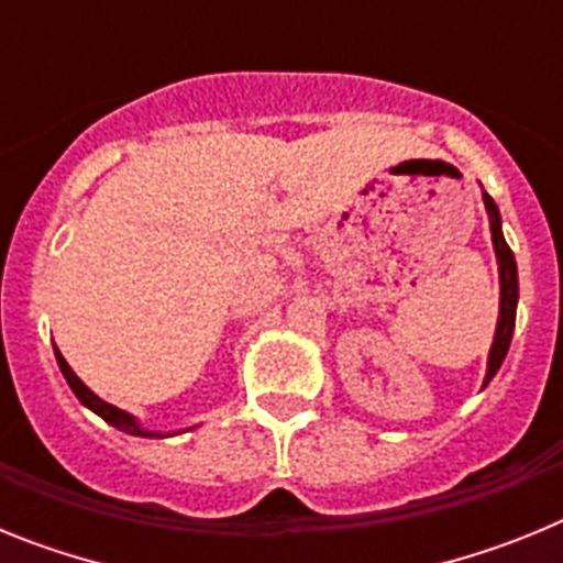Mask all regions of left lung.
I'll return each mask as SVG.
<instances>
[{"label":"left lung","mask_w":563,"mask_h":563,"mask_svg":"<svg viewBox=\"0 0 563 563\" xmlns=\"http://www.w3.org/2000/svg\"><path fill=\"white\" fill-rule=\"evenodd\" d=\"M485 208L490 217V233H494L496 258H499V278H501V307H499V324H496L494 346H490V357H487V375L485 386L494 380L499 372L501 361H505L507 350H510V338H514L516 327V301H519V273H516L514 251L507 247L505 236H501V217L496 202L490 200V194H485Z\"/></svg>","instance_id":"1"}]
</instances>
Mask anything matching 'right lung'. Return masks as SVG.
I'll return each instance as SVG.
<instances>
[{"mask_svg":"<svg viewBox=\"0 0 563 563\" xmlns=\"http://www.w3.org/2000/svg\"><path fill=\"white\" fill-rule=\"evenodd\" d=\"M56 361H58V369H62V375L67 377L69 389L76 391L78 400H81L84 406H87V409L96 411L98 417H103V420H107L109 426H114V429H121V431H126V434H134V437H163V434H154V431H143L141 426L134 422L132 415H126V411H121V409H114L112 402H107V400H101V397L92 395V391H89L87 386H84V383L78 380L76 372L69 369L67 361H64L62 352H58V350H56Z\"/></svg>","mask_w":563,"mask_h":563,"instance_id":"right-lung-1","label":"right lung"}]
</instances>
